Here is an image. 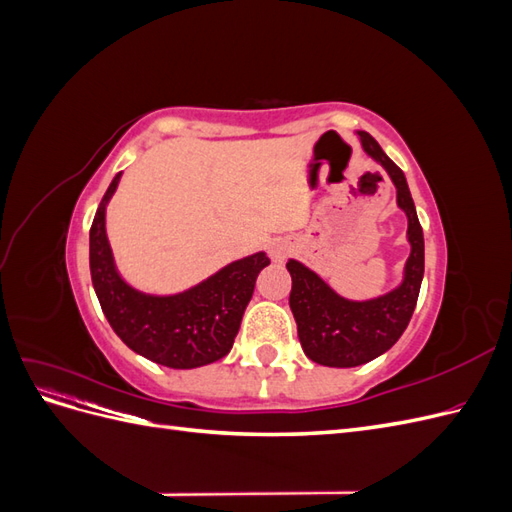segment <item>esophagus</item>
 Returning a JSON list of instances; mask_svg holds the SVG:
<instances>
[{
	"instance_id": "34e87169",
	"label": "esophagus",
	"mask_w": 512,
	"mask_h": 512,
	"mask_svg": "<svg viewBox=\"0 0 512 512\" xmlns=\"http://www.w3.org/2000/svg\"><path fill=\"white\" fill-rule=\"evenodd\" d=\"M269 256L275 262H284L288 256V245L282 241H271L269 243Z\"/></svg>"
}]
</instances>
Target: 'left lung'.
<instances>
[{
	"label": "left lung",
	"mask_w": 512,
	"mask_h": 512,
	"mask_svg": "<svg viewBox=\"0 0 512 512\" xmlns=\"http://www.w3.org/2000/svg\"><path fill=\"white\" fill-rule=\"evenodd\" d=\"M363 149L378 160L397 188V205L408 215L410 258L399 288L371 301H348L297 260H288L292 277L290 309L297 320L303 352L318 365L356 367L374 361L406 331L425 273V241L414 200L401 168L386 156L376 138L359 132Z\"/></svg>",
	"instance_id": "left-lung-1"
}]
</instances>
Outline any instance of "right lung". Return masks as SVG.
Wrapping results in <instances>:
<instances>
[{"mask_svg": "<svg viewBox=\"0 0 512 512\" xmlns=\"http://www.w3.org/2000/svg\"><path fill=\"white\" fill-rule=\"evenodd\" d=\"M119 175L108 185L89 230V269L102 312L121 342L145 359L173 369L220 361L235 344L241 318L252 299L258 273L269 265L265 252L230 262L198 286L153 297L121 280L106 239V203Z\"/></svg>", "mask_w": 512, "mask_h": 512, "instance_id": "right-lung-1", "label": "right lung"}]
</instances>
